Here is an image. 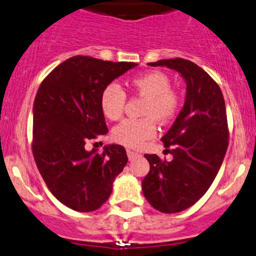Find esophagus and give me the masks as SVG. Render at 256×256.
<instances>
[{
  "label": "esophagus",
  "instance_id": "34e87169",
  "mask_svg": "<svg viewBox=\"0 0 256 256\" xmlns=\"http://www.w3.org/2000/svg\"><path fill=\"white\" fill-rule=\"evenodd\" d=\"M140 156H141V154H138V152L131 151V150H128V160H130V161H132V160H135L136 157H140Z\"/></svg>",
  "mask_w": 256,
  "mask_h": 256
}]
</instances>
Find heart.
Returning <instances> with one entry per match:
<instances>
[{"instance_id": "1", "label": "heart", "mask_w": 256, "mask_h": 256, "mask_svg": "<svg viewBox=\"0 0 256 256\" xmlns=\"http://www.w3.org/2000/svg\"><path fill=\"white\" fill-rule=\"evenodd\" d=\"M130 85L138 94L146 98L142 115L144 118H128L115 126L112 140L128 147L140 148L144 142L156 134V118L158 122H168L176 116L180 108V98L171 89V82L161 72H148L134 76ZM126 94L118 85L109 84L100 95V106L102 114L109 120H118L125 109Z\"/></svg>"}]
</instances>
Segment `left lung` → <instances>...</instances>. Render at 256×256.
Returning <instances> with one entry per match:
<instances>
[{
  "instance_id": "1",
  "label": "left lung",
  "mask_w": 256,
  "mask_h": 256,
  "mask_svg": "<svg viewBox=\"0 0 256 256\" xmlns=\"http://www.w3.org/2000/svg\"><path fill=\"white\" fill-rule=\"evenodd\" d=\"M148 66L174 69L187 84L183 109L161 138L164 147H174V158L168 162L144 154L150 172L142 180L144 196L152 207L178 213L204 196L220 168L229 144L226 102L219 85L193 62L162 59Z\"/></svg>"
}]
</instances>
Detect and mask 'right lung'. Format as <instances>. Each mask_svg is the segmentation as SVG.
<instances>
[{"mask_svg": "<svg viewBox=\"0 0 256 256\" xmlns=\"http://www.w3.org/2000/svg\"><path fill=\"white\" fill-rule=\"evenodd\" d=\"M136 66L76 56L56 66L38 89L33 104V157L52 194L74 210L102 207L128 164L121 144L105 146L98 154L95 148L88 151L85 144L109 131L100 106L102 90Z\"/></svg>", "mask_w": 256, "mask_h": 256, "instance_id": "add662e5", "label": "right lung"}]
</instances>
